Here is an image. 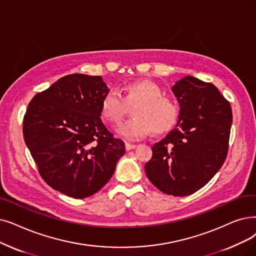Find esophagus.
Masks as SVG:
<instances>
[{"label":"esophagus","instance_id":"34e87169","mask_svg":"<svg viewBox=\"0 0 256 256\" xmlns=\"http://www.w3.org/2000/svg\"><path fill=\"white\" fill-rule=\"evenodd\" d=\"M135 148H136V144H132V143H128V142L126 143V150H134Z\"/></svg>","mask_w":256,"mask_h":256}]
</instances>
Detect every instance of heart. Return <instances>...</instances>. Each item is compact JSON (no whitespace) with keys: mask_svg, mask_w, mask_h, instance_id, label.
Masks as SVG:
<instances>
[{"mask_svg":"<svg viewBox=\"0 0 256 256\" xmlns=\"http://www.w3.org/2000/svg\"><path fill=\"white\" fill-rule=\"evenodd\" d=\"M119 92L108 90L102 100V114L110 124L118 122L128 106L132 108L134 118L122 121L116 126L117 134L126 140L144 138L152 130L163 134L174 128L179 108L172 99L164 97L161 88L150 80L128 84Z\"/></svg>","mask_w":256,"mask_h":256,"instance_id":"1","label":"heart"}]
</instances>
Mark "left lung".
Masks as SVG:
<instances>
[{
    "label": "left lung",
    "mask_w": 256,
    "mask_h": 256,
    "mask_svg": "<svg viewBox=\"0 0 256 256\" xmlns=\"http://www.w3.org/2000/svg\"><path fill=\"white\" fill-rule=\"evenodd\" d=\"M172 90L180 106L179 119L154 144L144 170L162 192L185 196L205 186L224 164L232 110L212 84L194 76L183 77Z\"/></svg>",
    "instance_id": "1"
}]
</instances>
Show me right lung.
<instances>
[{
    "label": "right lung",
    "mask_w": 256,
    "mask_h": 256,
    "mask_svg": "<svg viewBox=\"0 0 256 256\" xmlns=\"http://www.w3.org/2000/svg\"><path fill=\"white\" fill-rule=\"evenodd\" d=\"M108 91L102 76L70 74L28 104L26 146L44 181L68 196L84 198L100 190L126 152L124 142L100 118Z\"/></svg>",
    "instance_id": "1"
}]
</instances>
